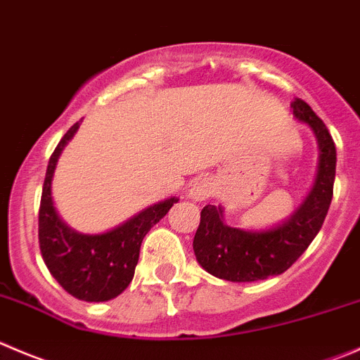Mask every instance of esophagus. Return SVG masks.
<instances>
[{
  "label": "esophagus",
  "instance_id": "34e87169",
  "mask_svg": "<svg viewBox=\"0 0 360 360\" xmlns=\"http://www.w3.org/2000/svg\"><path fill=\"white\" fill-rule=\"evenodd\" d=\"M214 191H216L214 183H212L211 179H207V177H202V179L195 181L193 186L190 188V198L193 202H202L205 200V198L212 197Z\"/></svg>",
  "mask_w": 360,
  "mask_h": 360
}]
</instances>
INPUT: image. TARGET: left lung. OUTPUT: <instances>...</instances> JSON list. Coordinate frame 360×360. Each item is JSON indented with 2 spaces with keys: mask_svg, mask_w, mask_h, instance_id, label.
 <instances>
[{
  "mask_svg": "<svg viewBox=\"0 0 360 360\" xmlns=\"http://www.w3.org/2000/svg\"><path fill=\"white\" fill-rule=\"evenodd\" d=\"M295 120L308 124L319 144V170L302 204L285 221L264 230L226 225L221 205H205L193 239L197 262L212 276L251 283L285 273L320 232L333 200L336 146L323 121L301 98L290 103Z\"/></svg>",
  "mask_w": 360,
  "mask_h": 360,
  "instance_id": "1",
  "label": "left lung"
}]
</instances>
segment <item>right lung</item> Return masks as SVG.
Returning <instances> with one entry per match:
<instances>
[{"mask_svg":"<svg viewBox=\"0 0 360 360\" xmlns=\"http://www.w3.org/2000/svg\"><path fill=\"white\" fill-rule=\"evenodd\" d=\"M79 127L80 121L63 135L49 160L38 212V240L45 265L70 295L86 302H103L117 297L130 285L142 239L179 198L156 202L103 233H82L66 225L52 200V176L59 155Z\"/></svg>","mask_w":360,"mask_h":360,"instance_id":"add662e5","label":"right lung"}]
</instances>
